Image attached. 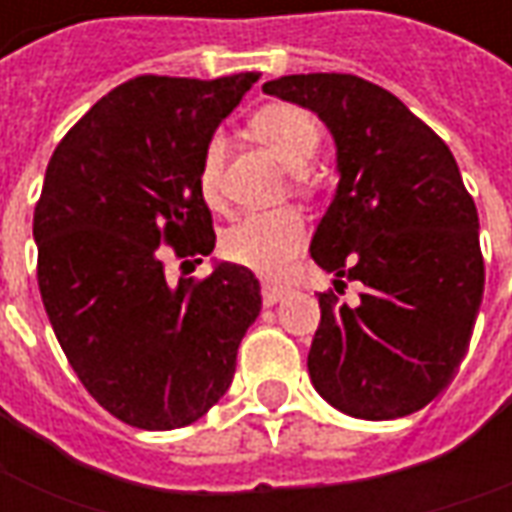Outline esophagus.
Instances as JSON below:
<instances>
[{
  "label": "esophagus",
  "mask_w": 512,
  "mask_h": 512,
  "mask_svg": "<svg viewBox=\"0 0 512 512\" xmlns=\"http://www.w3.org/2000/svg\"><path fill=\"white\" fill-rule=\"evenodd\" d=\"M285 293H288V290L282 288V285H263V304L271 307V304H277Z\"/></svg>",
  "instance_id": "34e87169"
}]
</instances>
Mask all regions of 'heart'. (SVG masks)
I'll return each instance as SVG.
<instances>
[{"mask_svg": "<svg viewBox=\"0 0 512 512\" xmlns=\"http://www.w3.org/2000/svg\"><path fill=\"white\" fill-rule=\"evenodd\" d=\"M252 134L277 153L290 167V180L296 186L312 183V161L318 156L323 142V128L318 117L310 109L299 104H266L249 117ZM224 142L222 136L213 134L205 139L200 153V189L208 200H216L219 194V178H222ZM307 244V222L299 208H271L257 211L235 222L224 233L222 252L235 266H244L260 277L279 279L296 260Z\"/></svg>", "mask_w": 512, "mask_h": 512, "instance_id": "1", "label": "heart"}]
</instances>
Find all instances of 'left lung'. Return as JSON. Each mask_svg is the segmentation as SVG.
Wrapping results in <instances>:
<instances>
[{
	"label": "left lung",
	"instance_id": "1",
	"mask_svg": "<svg viewBox=\"0 0 512 512\" xmlns=\"http://www.w3.org/2000/svg\"><path fill=\"white\" fill-rule=\"evenodd\" d=\"M307 106L337 142L340 183L312 260L362 282L359 304L318 293L310 378L356 419H397L450 384L485 288L480 222L450 147L397 95L354 73H296L263 84ZM340 293V290H337Z\"/></svg>",
	"mask_w": 512,
	"mask_h": 512
}]
</instances>
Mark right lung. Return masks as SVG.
I'll return each instance as SVG.
<instances>
[{"label": "right lung", "mask_w": 512, "mask_h": 512, "mask_svg": "<svg viewBox=\"0 0 512 512\" xmlns=\"http://www.w3.org/2000/svg\"><path fill=\"white\" fill-rule=\"evenodd\" d=\"M255 82L257 73L136 76L51 153L32 219L40 299L84 389L131 428L200 419L227 392L260 315L249 268L219 263L175 285L164 266L169 255L183 268L213 252L200 153Z\"/></svg>", "instance_id": "obj_1"}]
</instances>
